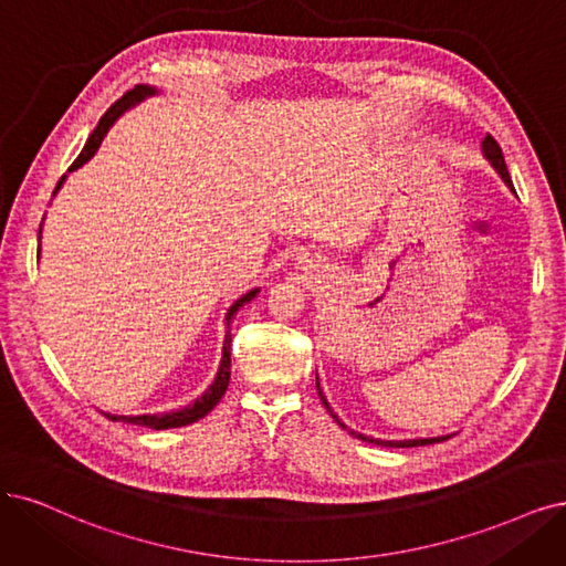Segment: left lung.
<instances>
[{"mask_svg": "<svg viewBox=\"0 0 566 566\" xmlns=\"http://www.w3.org/2000/svg\"><path fill=\"white\" fill-rule=\"evenodd\" d=\"M483 149H485V156L490 158V163L494 165V170L501 175V179H504L511 188H513V184H511V175H509V167H506V160H504V154H501V146L496 144V139L488 133V137H485V142H483ZM317 391H319V382H317ZM319 396H322V403H324V408L333 415V410H331V406L326 403V399H324V394L319 391ZM336 417V415H333ZM338 420V417H336ZM354 433V431H352ZM354 436H359L361 441H368V443H378V446H387V448H417V446H431V443H441V441H446V438H450V436H446V438H415V441H375V438H366V436H361V433H354Z\"/></svg>", "mask_w": 566, "mask_h": 566, "instance_id": "obj_1", "label": "left lung"}]
</instances>
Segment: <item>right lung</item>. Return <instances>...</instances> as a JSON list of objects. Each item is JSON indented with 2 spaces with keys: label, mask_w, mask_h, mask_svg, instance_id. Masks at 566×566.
Returning <instances> with one entry per match:
<instances>
[{
  "label": "right lung",
  "mask_w": 566,
  "mask_h": 566,
  "mask_svg": "<svg viewBox=\"0 0 566 566\" xmlns=\"http://www.w3.org/2000/svg\"><path fill=\"white\" fill-rule=\"evenodd\" d=\"M154 91L146 88V86H137L133 91L125 93L123 97H118L112 107L104 112V116L99 118V125L95 128V133L91 135V139L86 142V146H83V151L76 156V160L70 165V170H76V167H81L83 163H86L95 151L99 142L104 139V135H107L109 125L116 120V116L130 107L133 99H142L144 95H151ZM256 296V289L249 291L247 296H242L233 307H230L228 312V319L238 315V310L249 303L251 298ZM230 333V331H228ZM228 380H230V336H226V343H223V359H221V368L217 373V380L212 382V387H209L200 399L191 406V408H184V410H177V412H167V415H139V417H116V415H107L109 420H120V422H128V424H139V427H149V429H175V427H186V424H193L198 420H202V417L212 410L219 401L221 396L226 394V387H228Z\"/></svg>",
  "instance_id": "right-lung-1"
}]
</instances>
